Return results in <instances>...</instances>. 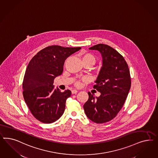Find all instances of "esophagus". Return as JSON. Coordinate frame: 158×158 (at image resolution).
<instances>
[{
	"label": "esophagus",
	"instance_id": "34e87169",
	"mask_svg": "<svg viewBox=\"0 0 158 158\" xmlns=\"http://www.w3.org/2000/svg\"><path fill=\"white\" fill-rule=\"evenodd\" d=\"M78 92V91L77 90H72V94H77V93Z\"/></svg>",
	"mask_w": 158,
	"mask_h": 158
}]
</instances>
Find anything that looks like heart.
I'll use <instances>...</instances> for the list:
<instances>
[{
	"instance_id": "heart-1",
	"label": "heart",
	"mask_w": 158,
	"mask_h": 158,
	"mask_svg": "<svg viewBox=\"0 0 158 158\" xmlns=\"http://www.w3.org/2000/svg\"><path fill=\"white\" fill-rule=\"evenodd\" d=\"M81 61L83 64H89L90 66H92L95 64L96 61V57L94 54L89 52H83L81 54ZM81 81H87V78L83 77L81 79ZM75 85L77 87H80L81 86V81H76Z\"/></svg>"
}]
</instances>
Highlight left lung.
I'll use <instances>...</instances> for the list:
<instances>
[{
    "instance_id": "8db88e82",
    "label": "left lung",
    "mask_w": 158,
    "mask_h": 158,
    "mask_svg": "<svg viewBox=\"0 0 158 158\" xmlns=\"http://www.w3.org/2000/svg\"><path fill=\"white\" fill-rule=\"evenodd\" d=\"M100 52L102 67L93 88L101 93L98 97L88 92L83 105L86 116L96 123H104L116 116L124 105L131 87L129 68L123 57L104 44L89 48Z\"/></svg>"
}]
</instances>
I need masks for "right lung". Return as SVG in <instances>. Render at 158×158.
Masks as SVG:
<instances>
[{
  "label": "right lung",
  "instance_id": "obj_1",
  "mask_svg": "<svg viewBox=\"0 0 158 158\" xmlns=\"http://www.w3.org/2000/svg\"><path fill=\"white\" fill-rule=\"evenodd\" d=\"M81 48L48 46L29 62L23 82V93L31 112L40 122L52 123L64 114L71 91L54 89V80L62 74L65 60Z\"/></svg>",
  "mask_w": 158,
  "mask_h": 158
}]
</instances>
